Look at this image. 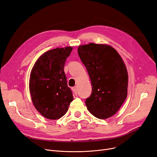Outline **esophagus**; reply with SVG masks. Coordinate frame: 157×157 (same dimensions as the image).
<instances>
[{
  "mask_svg": "<svg viewBox=\"0 0 157 157\" xmlns=\"http://www.w3.org/2000/svg\"><path fill=\"white\" fill-rule=\"evenodd\" d=\"M72 91L73 92V93L75 94H77V86H75V87H72Z\"/></svg>",
  "mask_w": 157,
  "mask_h": 157,
  "instance_id": "obj_1",
  "label": "esophagus"
}]
</instances>
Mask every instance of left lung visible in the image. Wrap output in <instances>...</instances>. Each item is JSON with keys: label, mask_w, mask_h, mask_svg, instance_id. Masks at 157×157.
I'll list each match as a JSON object with an SVG mask.
<instances>
[{"label": "left lung", "mask_w": 157, "mask_h": 157, "mask_svg": "<svg viewBox=\"0 0 157 157\" xmlns=\"http://www.w3.org/2000/svg\"><path fill=\"white\" fill-rule=\"evenodd\" d=\"M78 54L92 85L86 100L87 110L98 119L115 114L127 96L128 73L121 57L110 45L91 43L80 45Z\"/></svg>", "instance_id": "obj_1"}]
</instances>
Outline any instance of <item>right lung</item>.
I'll return each instance as SVG.
<instances>
[{"label": "right lung", "mask_w": 157, "mask_h": 157, "mask_svg": "<svg viewBox=\"0 0 157 157\" xmlns=\"http://www.w3.org/2000/svg\"><path fill=\"white\" fill-rule=\"evenodd\" d=\"M73 48L46 52L35 63L30 75L29 91L36 110L44 117L57 119L68 111L73 96L67 84L64 66Z\"/></svg>", "instance_id": "right-lung-1"}]
</instances>
